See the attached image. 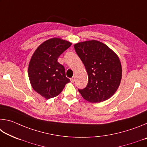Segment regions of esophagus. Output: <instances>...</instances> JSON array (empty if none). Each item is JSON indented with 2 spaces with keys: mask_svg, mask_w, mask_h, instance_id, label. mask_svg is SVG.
<instances>
[{
  "mask_svg": "<svg viewBox=\"0 0 147 147\" xmlns=\"http://www.w3.org/2000/svg\"><path fill=\"white\" fill-rule=\"evenodd\" d=\"M70 80H71V82L72 83H74V81H75V76H73V78H71Z\"/></svg>",
  "mask_w": 147,
  "mask_h": 147,
  "instance_id": "obj_1",
  "label": "esophagus"
}]
</instances>
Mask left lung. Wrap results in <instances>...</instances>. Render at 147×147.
<instances>
[{
  "instance_id": "left-lung-1",
  "label": "left lung",
  "mask_w": 147,
  "mask_h": 147,
  "mask_svg": "<svg viewBox=\"0 0 147 147\" xmlns=\"http://www.w3.org/2000/svg\"><path fill=\"white\" fill-rule=\"evenodd\" d=\"M76 54L85 66L88 83L79 93L86 100L96 103L112 96L120 85L121 63L117 55L106 45L96 40L74 45Z\"/></svg>"
}]
</instances>
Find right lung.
<instances>
[{
    "instance_id": "right-lung-1",
    "label": "right lung",
    "mask_w": 147,
    "mask_h": 147,
    "mask_svg": "<svg viewBox=\"0 0 147 147\" xmlns=\"http://www.w3.org/2000/svg\"><path fill=\"white\" fill-rule=\"evenodd\" d=\"M71 45L60 38L50 39L41 44L32 56L28 69L30 82L32 88L47 99L58 96L70 82L58 59Z\"/></svg>"
}]
</instances>
